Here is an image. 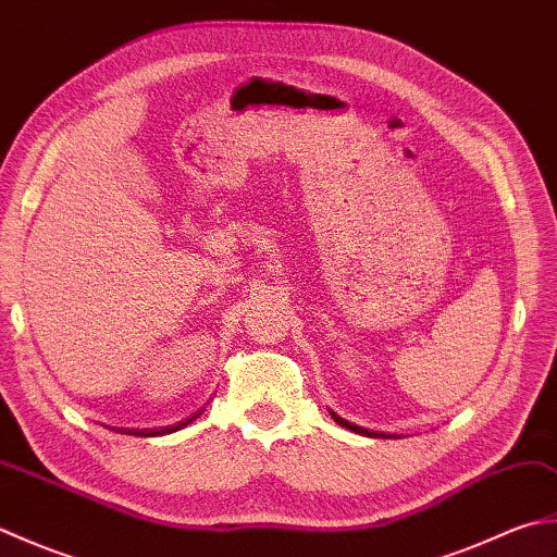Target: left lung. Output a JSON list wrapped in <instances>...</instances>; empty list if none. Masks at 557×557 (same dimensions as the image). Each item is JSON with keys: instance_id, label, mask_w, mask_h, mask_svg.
<instances>
[{"instance_id": "left-lung-1", "label": "left lung", "mask_w": 557, "mask_h": 557, "mask_svg": "<svg viewBox=\"0 0 557 557\" xmlns=\"http://www.w3.org/2000/svg\"><path fill=\"white\" fill-rule=\"evenodd\" d=\"M330 417H333V419L337 421V425H342V429H349V431L359 433V435H366V437H397V435H393V433H381V431H369V429H361V425H357V423H349L347 419L337 417L335 411H330Z\"/></svg>"}]
</instances>
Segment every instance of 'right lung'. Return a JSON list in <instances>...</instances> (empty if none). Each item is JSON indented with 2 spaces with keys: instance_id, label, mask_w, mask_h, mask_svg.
Instances as JSON below:
<instances>
[{
  "instance_id": "obj_1",
  "label": "right lung",
  "mask_w": 557,
  "mask_h": 557,
  "mask_svg": "<svg viewBox=\"0 0 557 557\" xmlns=\"http://www.w3.org/2000/svg\"><path fill=\"white\" fill-rule=\"evenodd\" d=\"M200 413H203V409H200L198 413H194V417H188L186 421H182V423H176V425H168V429H160V431H128V435H144V437H150V435H168V433H174V431H182L184 425H188L191 421H196Z\"/></svg>"
}]
</instances>
